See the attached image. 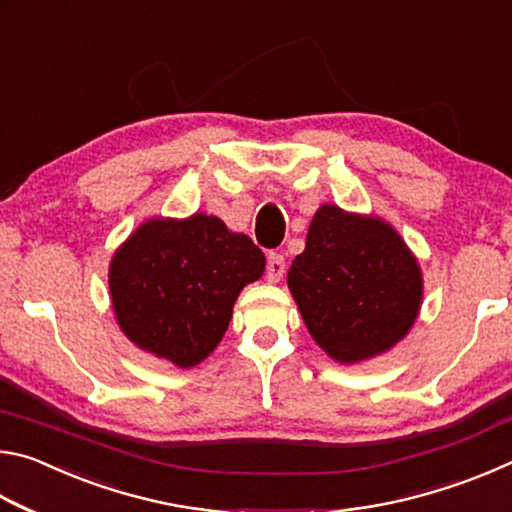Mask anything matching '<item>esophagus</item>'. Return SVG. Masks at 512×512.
Masks as SVG:
<instances>
[{
	"label": "esophagus",
	"mask_w": 512,
	"mask_h": 512,
	"mask_svg": "<svg viewBox=\"0 0 512 512\" xmlns=\"http://www.w3.org/2000/svg\"><path fill=\"white\" fill-rule=\"evenodd\" d=\"M284 268H287V264H284V257L273 253L271 257H268V262H266V280L271 282V284H277V282L282 280Z\"/></svg>",
	"instance_id": "esophagus-1"
}]
</instances>
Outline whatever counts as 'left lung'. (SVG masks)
<instances>
[{
    "instance_id": "1",
    "label": "left lung",
    "mask_w": 512,
    "mask_h": 512,
    "mask_svg": "<svg viewBox=\"0 0 512 512\" xmlns=\"http://www.w3.org/2000/svg\"><path fill=\"white\" fill-rule=\"evenodd\" d=\"M287 284L311 339L352 366L393 350L418 320L424 280L400 232L375 214L323 203Z\"/></svg>"
}]
</instances>
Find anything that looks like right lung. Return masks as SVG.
Segmentation results:
<instances>
[{"label": "right lung", "mask_w": 512, "mask_h": 512, "mask_svg": "<svg viewBox=\"0 0 512 512\" xmlns=\"http://www.w3.org/2000/svg\"><path fill=\"white\" fill-rule=\"evenodd\" d=\"M264 268L262 250L219 216H151L110 259L112 311L135 348L187 370L216 350L241 289Z\"/></svg>", "instance_id": "obj_1"}]
</instances>
